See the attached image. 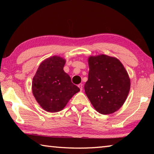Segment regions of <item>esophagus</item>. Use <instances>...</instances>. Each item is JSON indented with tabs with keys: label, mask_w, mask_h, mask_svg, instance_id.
<instances>
[{
	"label": "esophagus",
	"mask_w": 154,
	"mask_h": 154,
	"mask_svg": "<svg viewBox=\"0 0 154 154\" xmlns=\"http://www.w3.org/2000/svg\"><path fill=\"white\" fill-rule=\"evenodd\" d=\"M78 87L79 88V89H80V90L82 91V90H83V84L82 83H80V84H79L78 85Z\"/></svg>",
	"instance_id": "esophagus-1"
}]
</instances>
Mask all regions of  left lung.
<instances>
[{
	"mask_svg": "<svg viewBox=\"0 0 154 154\" xmlns=\"http://www.w3.org/2000/svg\"><path fill=\"white\" fill-rule=\"evenodd\" d=\"M89 73L85 92L94 107L103 115L113 113L126 101L130 79L118 58L104 54L90 56Z\"/></svg>",
	"mask_w": 154,
	"mask_h": 154,
	"instance_id": "obj_1",
	"label": "left lung"
}]
</instances>
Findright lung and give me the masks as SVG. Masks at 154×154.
<instances>
[{
  "label": "right lung",
  "instance_id": "1",
  "mask_svg": "<svg viewBox=\"0 0 154 154\" xmlns=\"http://www.w3.org/2000/svg\"><path fill=\"white\" fill-rule=\"evenodd\" d=\"M65 62L64 58L57 56L47 58L33 77L32 94L46 111L55 113L62 110L72 96L80 91L64 71Z\"/></svg>",
  "mask_w": 154,
  "mask_h": 154
}]
</instances>
